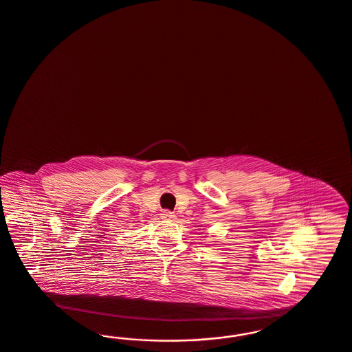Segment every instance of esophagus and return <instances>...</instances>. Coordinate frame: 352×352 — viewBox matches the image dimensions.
Segmentation results:
<instances>
[{
    "label": "esophagus",
    "instance_id": "obj_1",
    "mask_svg": "<svg viewBox=\"0 0 352 352\" xmlns=\"http://www.w3.org/2000/svg\"><path fill=\"white\" fill-rule=\"evenodd\" d=\"M161 217H162L164 220H168V221H174V220L177 219L175 213H173V212L170 211H162V213H161Z\"/></svg>",
    "mask_w": 352,
    "mask_h": 352
}]
</instances>
